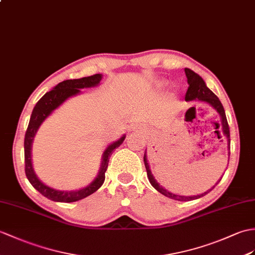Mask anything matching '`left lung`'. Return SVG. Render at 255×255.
I'll list each match as a JSON object with an SVG mask.
<instances>
[{
  "mask_svg": "<svg viewBox=\"0 0 255 255\" xmlns=\"http://www.w3.org/2000/svg\"><path fill=\"white\" fill-rule=\"evenodd\" d=\"M185 73L187 76V79H188V90L186 92V97L185 100L186 101H201V102H205L210 104L213 109H215L216 112L221 116V124H217V127H220V125L223 128V132L225 134V137L227 138V142H228V145L230 144V133H229V126H228V123H227V118H226V114H225V110L223 108V104L221 103L220 99H218L214 93H213L210 89L206 87L204 80L201 78V77L197 74L194 73L193 70L189 69V68H185ZM143 161H144V165H145V169H146V174H147V178H149V181L151 185L154 187L156 190L162 193L165 197H167L169 199H174L177 201H191V200H195V199H199V198H202L203 195H205L206 193H209L212 189H214V187L217 185L218 182L221 181V179L218 180V182L214 187H212V189L208 190L206 192L202 193V194H198V195H192V197H183V195H179V194H175V193H171L166 189L163 188L159 183L155 180L154 177H153L152 173H151V169L149 166V163H147V159H146V154L144 153V157H143Z\"/></svg>",
  "mask_w": 255,
  "mask_h": 255,
  "instance_id": "obj_1",
  "label": "left lung"
}]
</instances>
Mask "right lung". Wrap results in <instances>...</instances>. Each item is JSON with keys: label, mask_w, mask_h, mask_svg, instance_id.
Masks as SVG:
<instances>
[{"label": "right lung", "mask_w": 255, "mask_h": 255, "mask_svg": "<svg viewBox=\"0 0 255 255\" xmlns=\"http://www.w3.org/2000/svg\"><path fill=\"white\" fill-rule=\"evenodd\" d=\"M101 79H102V75L96 74L93 76L84 77V78L80 79L64 80L60 82L56 87L53 88L51 91L46 92L44 96L38 101L37 104H35L33 108L30 121H29V125L25 134V142H23V147H25L26 176L29 182L31 183L35 190H38L41 194L44 195L45 198L52 201H55V202H76V201L85 199L88 195L96 192L98 189L103 185V182L105 180V171L109 166L110 156L112 155V153H113L116 147L120 146L126 138V135H123L121 139H118L117 141L113 142V143L106 147L102 156V164H101V168L99 170L98 176L96 177V179H94L90 185H88L87 187L82 189H79V190L60 191L56 190V189L50 188L44 185L34 173L31 162V145L34 135L37 133L41 124L52 114L53 111L56 110L60 105H62L68 98L79 94L81 92L80 89L96 87L100 84Z\"/></svg>", "instance_id": "right-lung-1"}]
</instances>
